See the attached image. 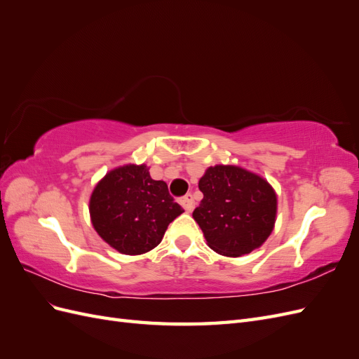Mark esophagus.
I'll list each match as a JSON object with an SVG mask.
<instances>
[{
  "label": "esophagus",
  "instance_id": "obj_1",
  "mask_svg": "<svg viewBox=\"0 0 359 359\" xmlns=\"http://www.w3.org/2000/svg\"><path fill=\"white\" fill-rule=\"evenodd\" d=\"M180 203L182 205V208L186 210L187 212L193 211V208H194V199H193L191 194H186V196L181 198V199H180Z\"/></svg>",
  "mask_w": 359,
  "mask_h": 359
}]
</instances>
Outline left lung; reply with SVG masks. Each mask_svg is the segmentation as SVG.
Returning a JSON list of instances; mask_svg holds the SVG:
<instances>
[{
    "label": "left lung",
    "mask_w": 359,
    "mask_h": 359,
    "mask_svg": "<svg viewBox=\"0 0 359 359\" xmlns=\"http://www.w3.org/2000/svg\"><path fill=\"white\" fill-rule=\"evenodd\" d=\"M203 199L193 211L214 252L238 257L262 245L273 232L277 196L259 175L236 166L208 168L199 181Z\"/></svg>",
    "instance_id": "8db88e82"
}]
</instances>
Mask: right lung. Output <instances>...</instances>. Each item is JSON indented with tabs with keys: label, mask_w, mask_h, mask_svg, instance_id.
<instances>
[{
	"label": "right lung",
	"mask_w": 359,
	"mask_h": 359,
	"mask_svg": "<svg viewBox=\"0 0 359 359\" xmlns=\"http://www.w3.org/2000/svg\"><path fill=\"white\" fill-rule=\"evenodd\" d=\"M182 212L168 184L151 178L145 165L109 172L90 201L94 229L123 255H142L157 247L169 223Z\"/></svg>",
	"instance_id": "obj_1"
}]
</instances>
